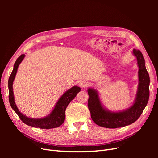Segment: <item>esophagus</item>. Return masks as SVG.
<instances>
[{"label": "esophagus", "mask_w": 158, "mask_h": 158, "mask_svg": "<svg viewBox=\"0 0 158 158\" xmlns=\"http://www.w3.org/2000/svg\"><path fill=\"white\" fill-rule=\"evenodd\" d=\"M79 85H80V86L81 88H84L88 85V82L85 80H82V81H80V82Z\"/></svg>", "instance_id": "1"}]
</instances>
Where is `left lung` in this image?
Here are the masks:
<instances>
[{
	"label": "left lung",
	"instance_id": "8db88e82",
	"mask_svg": "<svg viewBox=\"0 0 158 158\" xmlns=\"http://www.w3.org/2000/svg\"><path fill=\"white\" fill-rule=\"evenodd\" d=\"M133 55L136 57L138 70V91L135 102L132 106L121 112H112L105 109L99 100L98 92L88 88L89 99L88 107L91 117L96 125L109 128L125 127L135 123L140 117L148 103L150 96V76L145 66V60L140 50L133 49Z\"/></svg>",
	"mask_w": 158,
	"mask_h": 158
}]
</instances>
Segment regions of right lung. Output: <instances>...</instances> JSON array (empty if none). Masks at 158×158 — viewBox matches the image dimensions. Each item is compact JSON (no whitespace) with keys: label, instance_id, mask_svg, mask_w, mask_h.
<instances>
[{"label":"right lung","instance_id":"add662e5","mask_svg":"<svg viewBox=\"0 0 158 158\" xmlns=\"http://www.w3.org/2000/svg\"><path fill=\"white\" fill-rule=\"evenodd\" d=\"M24 56L25 55L22 54L16 59L14 65L13 70L8 79V98L10 106L14 109V111L16 113L19 118L21 119V121L28 126L44 129H50L58 127L60 126L64 121L66 108L67 107L68 105L72 100L76 97L77 94L80 92L81 89L78 86H73L66 91L58 100L54 109L49 114V115L45 117V118H30L23 115L22 113L19 111L15 102H14L12 84L14 78H15L18 66L21 63Z\"/></svg>","mask_w":158,"mask_h":158}]
</instances>
